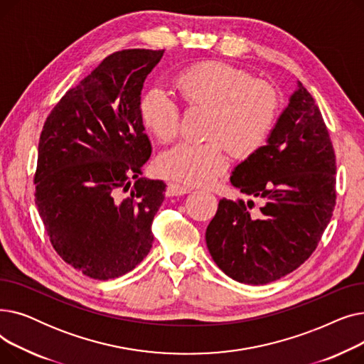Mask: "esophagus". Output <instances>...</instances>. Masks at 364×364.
Masks as SVG:
<instances>
[{"mask_svg":"<svg viewBox=\"0 0 364 364\" xmlns=\"http://www.w3.org/2000/svg\"><path fill=\"white\" fill-rule=\"evenodd\" d=\"M192 192V188L178 184V183H168L166 186V195L168 196H181V195H187Z\"/></svg>","mask_w":364,"mask_h":364,"instance_id":"obj_1","label":"esophagus"}]
</instances>
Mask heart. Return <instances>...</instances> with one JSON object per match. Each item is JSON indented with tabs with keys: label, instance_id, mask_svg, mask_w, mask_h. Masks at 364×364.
Wrapping results in <instances>:
<instances>
[{
	"label": "heart",
	"instance_id": "1",
	"mask_svg": "<svg viewBox=\"0 0 364 364\" xmlns=\"http://www.w3.org/2000/svg\"><path fill=\"white\" fill-rule=\"evenodd\" d=\"M174 87L188 106L209 109L202 143L183 141L161 153L156 169L165 178L205 186L228 166L225 147L246 159L267 143L280 113V95L265 81L223 62H202L177 73ZM144 129L159 141H171L180 127V107L159 88L147 90L139 106Z\"/></svg>",
	"mask_w": 364,
	"mask_h": 364
}]
</instances>
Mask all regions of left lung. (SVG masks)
<instances>
[{"label": "left lung", "instance_id": "8db88e82", "mask_svg": "<svg viewBox=\"0 0 364 364\" xmlns=\"http://www.w3.org/2000/svg\"><path fill=\"white\" fill-rule=\"evenodd\" d=\"M335 150L311 94L301 82L255 155L230 181L254 200L221 199L206 228L209 254L236 282L265 284L310 258L336 203Z\"/></svg>", "mask_w": 364, "mask_h": 364}]
</instances>
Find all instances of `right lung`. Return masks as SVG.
<instances>
[{
	"mask_svg": "<svg viewBox=\"0 0 364 364\" xmlns=\"http://www.w3.org/2000/svg\"><path fill=\"white\" fill-rule=\"evenodd\" d=\"M164 51L107 55L66 91L41 131L33 176L38 213L54 251L91 279L131 272L153 243L151 221L166 186L140 177L151 146L139 106Z\"/></svg>",
	"mask_w": 364,
	"mask_h": 364,
	"instance_id": "right-lung-1",
	"label": "right lung"
}]
</instances>
